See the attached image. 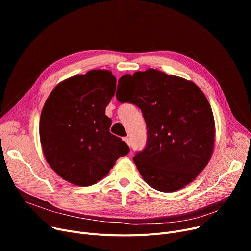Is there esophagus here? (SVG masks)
<instances>
[{"instance_id":"34e87169","label":"esophagus","mask_w":251,"mask_h":251,"mask_svg":"<svg viewBox=\"0 0 251 251\" xmlns=\"http://www.w3.org/2000/svg\"><path fill=\"white\" fill-rule=\"evenodd\" d=\"M123 139H124V141H125L127 144H128V146L130 147V140H129V138H128V137H124Z\"/></svg>"}]
</instances>
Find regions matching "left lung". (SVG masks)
Masks as SVG:
<instances>
[{"mask_svg":"<svg viewBox=\"0 0 251 251\" xmlns=\"http://www.w3.org/2000/svg\"><path fill=\"white\" fill-rule=\"evenodd\" d=\"M132 82V96H118L141 110L148 143L133 161L148 185L175 192L191 183L208 164L215 146V119L201 89L182 77L155 69L120 78ZM119 80V81H120Z\"/></svg>","mask_w":251,"mask_h":251,"instance_id":"8db88e82","label":"left lung"}]
</instances>
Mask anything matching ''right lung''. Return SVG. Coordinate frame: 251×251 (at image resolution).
I'll return each mask as SVG.
<instances>
[{
  "mask_svg": "<svg viewBox=\"0 0 251 251\" xmlns=\"http://www.w3.org/2000/svg\"><path fill=\"white\" fill-rule=\"evenodd\" d=\"M110 70H90L60 82L47 99L39 120L46 161L64 180L90 186L108 175L127 144L110 133L105 107L116 91Z\"/></svg>",
  "mask_w": 251,
  "mask_h": 251,
  "instance_id": "obj_1",
  "label": "right lung"
}]
</instances>
